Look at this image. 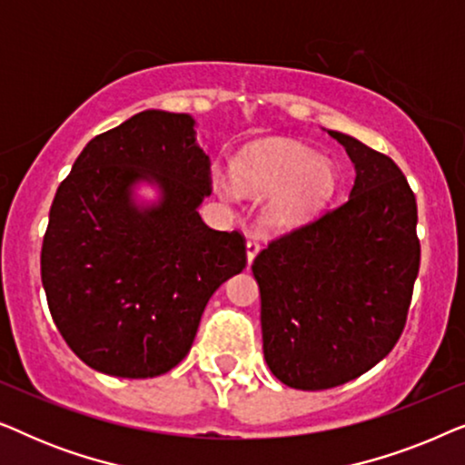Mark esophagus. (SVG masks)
I'll return each mask as SVG.
<instances>
[{
	"label": "esophagus",
	"instance_id": "1",
	"mask_svg": "<svg viewBox=\"0 0 465 465\" xmlns=\"http://www.w3.org/2000/svg\"><path fill=\"white\" fill-rule=\"evenodd\" d=\"M258 252H260V241L256 237L247 239V264L253 262V258L258 256Z\"/></svg>",
	"mask_w": 465,
	"mask_h": 465
}]
</instances>
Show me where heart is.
<instances>
[{
	"label": "heart",
	"mask_w": 465,
	"mask_h": 465,
	"mask_svg": "<svg viewBox=\"0 0 465 465\" xmlns=\"http://www.w3.org/2000/svg\"><path fill=\"white\" fill-rule=\"evenodd\" d=\"M231 177L239 193L271 194L264 203V222L292 228L313 218L334 196L336 167L330 158L294 142L252 145L231 163Z\"/></svg>",
	"instance_id": "heart-1"
}]
</instances>
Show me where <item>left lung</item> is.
<instances>
[{
  "label": "left lung",
  "mask_w": 465,
  "mask_h": 465,
  "mask_svg": "<svg viewBox=\"0 0 465 465\" xmlns=\"http://www.w3.org/2000/svg\"><path fill=\"white\" fill-rule=\"evenodd\" d=\"M355 164L349 199L253 260L262 349L294 390L342 385L379 364L409 315L421 245L417 201L390 156L328 131Z\"/></svg>",
  "instance_id": "8db88e82"
}]
</instances>
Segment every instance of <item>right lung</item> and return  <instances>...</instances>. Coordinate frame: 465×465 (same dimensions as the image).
Here are the masks:
<instances>
[{
	"mask_svg": "<svg viewBox=\"0 0 465 465\" xmlns=\"http://www.w3.org/2000/svg\"><path fill=\"white\" fill-rule=\"evenodd\" d=\"M209 156L188 114L145 110L93 137L61 182L42 243V285L69 349L94 371L148 379L180 364L209 298L245 269L239 231H213ZM162 201L139 208L132 186Z\"/></svg>",
	"mask_w": 465,
	"mask_h": 465,
	"instance_id": "add662e5",
	"label": "right lung"
}]
</instances>
